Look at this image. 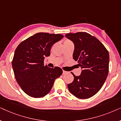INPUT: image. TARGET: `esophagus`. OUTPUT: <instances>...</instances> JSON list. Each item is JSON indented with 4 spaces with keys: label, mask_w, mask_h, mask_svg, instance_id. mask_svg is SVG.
<instances>
[{
    "label": "esophagus",
    "mask_w": 121,
    "mask_h": 121,
    "mask_svg": "<svg viewBox=\"0 0 121 121\" xmlns=\"http://www.w3.org/2000/svg\"><path fill=\"white\" fill-rule=\"evenodd\" d=\"M66 73H67V72H66V71L63 70V74H65Z\"/></svg>",
    "instance_id": "34e87169"
}]
</instances>
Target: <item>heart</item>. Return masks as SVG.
Masks as SVG:
<instances>
[{
  "label": "heart",
  "mask_w": 121,
  "mask_h": 121,
  "mask_svg": "<svg viewBox=\"0 0 121 121\" xmlns=\"http://www.w3.org/2000/svg\"><path fill=\"white\" fill-rule=\"evenodd\" d=\"M73 44V42L70 40H69L68 39H66L65 41H64V44Z\"/></svg>",
  "instance_id": "1"
}]
</instances>
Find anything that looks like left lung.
Returning a JSON list of instances; mask_svg holds the SVG:
<instances>
[{"label": "left lung", "mask_w": 121, "mask_h": 121, "mask_svg": "<svg viewBox=\"0 0 121 121\" xmlns=\"http://www.w3.org/2000/svg\"><path fill=\"white\" fill-rule=\"evenodd\" d=\"M65 37L74 44L73 59L82 69L79 76L68 84L69 91L81 99H88L100 90L108 73L109 53L104 44L88 33H69Z\"/></svg>", "instance_id": "obj_1"}]
</instances>
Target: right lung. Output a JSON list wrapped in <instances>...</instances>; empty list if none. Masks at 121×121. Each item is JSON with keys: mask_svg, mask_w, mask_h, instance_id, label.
<instances>
[{"mask_svg": "<svg viewBox=\"0 0 121 121\" xmlns=\"http://www.w3.org/2000/svg\"><path fill=\"white\" fill-rule=\"evenodd\" d=\"M63 37L60 34L39 32L16 48L12 61L14 75L22 90L30 96L40 98L50 91L56 79L63 73L58 67L44 65L52 45Z\"/></svg>", "mask_w": 121, "mask_h": 121, "instance_id": "1", "label": "right lung"}]
</instances>
